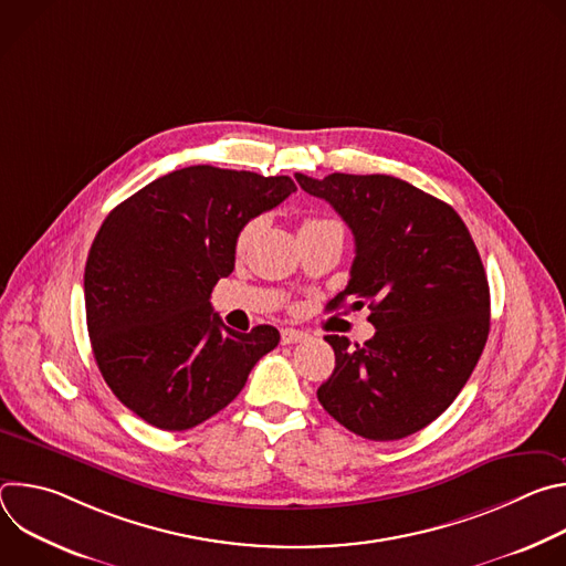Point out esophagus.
Masks as SVG:
<instances>
[{
    "label": "esophagus",
    "mask_w": 566,
    "mask_h": 566,
    "mask_svg": "<svg viewBox=\"0 0 566 566\" xmlns=\"http://www.w3.org/2000/svg\"><path fill=\"white\" fill-rule=\"evenodd\" d=\"M306 340V334L304 332H297V329H282V345H297Z\"/></svg>",
    "instance_id": "1"
}]
</instances>
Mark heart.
<instances>
[{
	"label": "heart",
	"instance_id": "obj_1",
	"mask_svg": "<svg viewBox=\"0 0 566 566\" xmlns=\"http://www.w3.org/2000/svg\"><path fill=\"white\" fill-rule=\"evenodd\" d=\"M317 223H327V221H304L302 228H304V226H317ZM253 228H255V223H247L244 228H241V232H239V237H237V249H239V251L247 249V244L251 241V234H253Z\"/></svg>",
	"mask_w": 566,
	"mask_h": 566
}]
</instances>
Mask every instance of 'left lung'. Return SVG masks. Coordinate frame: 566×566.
Here are the masks:
<instances>
[{"mask_svg":"<svg viewBox=\"0 0 566 566\" xmlns=\"http://www.w3.org/2000/svg\"><path fill=\"white\" fill-rule=\"evenodd\" d=\"M354 232L352 277L336 306H369L365 345L327 336L336 369L317 400L371 441L410 437L441 417L468 382L491 332V291L452 206L387 175H295Z\"/></svg>","mask_w":566,"mask_h":566,"instance_id":"left-lung-1","label":"left lung"}]
</instances>
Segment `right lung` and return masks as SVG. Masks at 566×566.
Wrapping results in <instances>:
<instances>
[{
  "label": "right lung",
  "mask_w": 566,
  "mask_h": 566,
  "mask_svg": "<svg viewBox=\"0 0 566 566\" xmlns=\"http://www.w3.org/2000/svg\"><path fill=\"white\" fill-rule=\"evenodd\" d=\"M291 177L192 166L116 206L85 266L87 329L116 398L154 428L190 430L223 410L280 332L228 329L212 286L234 269L237 237L280 206Z\"/></svg>",
  "instance_id": "add662e5"
}]
</instances>
